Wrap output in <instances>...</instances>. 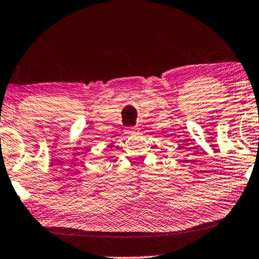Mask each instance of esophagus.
Wrapping results in <instances>:
<instances>
[{
  "label": "esophagus",
  "mask_w": 259,
  "mask_h": 259,
  "mask_svg": "<svg viewBox=\"0 0 259 259\" xmlns=\"http://www.w3.org/2000/svg\"><path fill=\"white\" fill-rule=\"evenodd\" d=\"M131 128H132V130H136V128H137V126H134V127H131Z\"/></svg>",
  "instance_id": "1"
}]
</instances>
